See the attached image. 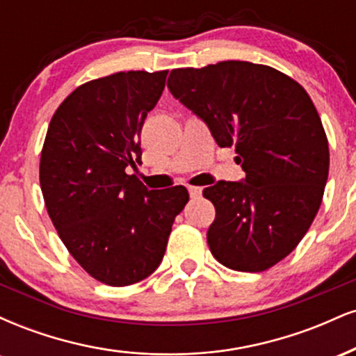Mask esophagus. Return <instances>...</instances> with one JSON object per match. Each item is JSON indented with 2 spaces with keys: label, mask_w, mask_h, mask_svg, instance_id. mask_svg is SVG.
Here are the masks:
<instances>
[{
  "label": "esophagus",
  "mask_w": 356,
  "mask_h": 356,
  "mask_svg": "<svg viewBox=\"0 0 356 356\" xmlns=\"http://www.w3.org/2000/svg\"><path fill=\"white\" fill-rule=\"evenodd\" d=\"M187 191H189L192 199H197L202 195V187H192L191 186V187H187Z\"/></svg>",
  "instance_id": "obj_1"
}]
</instances>
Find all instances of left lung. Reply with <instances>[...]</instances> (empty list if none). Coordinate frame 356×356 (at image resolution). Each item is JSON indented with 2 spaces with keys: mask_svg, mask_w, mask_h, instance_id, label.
Returning a JSON list of instances; mask_svg holds the SVG:
<instances>
[{
  "mask_svg": "<svg viewBox=\"0 0 356 356\" xmlns=\"http://www.w3.org/2000/svg\"><path fill=\"white\" fill-rule=\"evenodd\" d=\"M167 87L216 144L236 147L246 172L204 189L216 207L212 256L236 271L275 266L309 229L328 179V140L309 95L284 73L249 61L177 68Z\"/></svg>",
  "mask_w": 356,
  "mask_h": 356,
  "instance_id": "1",
  "label": "left lung"
}]
</instances>
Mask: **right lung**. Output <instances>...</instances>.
Segmentation results:
<instances>
[{
	"mask_svg": "<svg viewBox=\"0 0 356 356\" xmlns=\"http://www.w3.org/2000/svg\"><path fill=\"white\" fill-rule=\"evenodd\" d=\"M169 72H118L72 92L53 115L40 161L44 206L70 254L90 276L129 286L165 254L184 186L149 191L127 167L140 164V130Z\"/></svg>",
	"mask_w": 356,
	"mask_h": 356,
	"instance_id": "1",
	"label": "right lung"
}]
</instances>
